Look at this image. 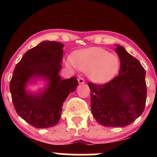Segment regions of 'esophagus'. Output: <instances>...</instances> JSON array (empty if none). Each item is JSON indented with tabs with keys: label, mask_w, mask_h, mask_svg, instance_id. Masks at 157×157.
Instances as JSON below:
<instances>
[{
	"label": "esophagus",
	"mask_w": 157,
	"mask_h": 157,
	"mask_svg": "<svg viewBox=\"0 0 157 157\" xmlns=\"http://www.w3.org/2000/svg\"><path fill=\"white\" fill-rule=\"evenodd\" d=\"M77 80H78V82L80 84H83V83H85V80L83 78H82V77H78V79H77Z\"/></svg>",
	"instance_id": "34e87169"
}]
</instances>
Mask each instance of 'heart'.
<instances>
[{"label":"heart","instance_id":"heart-1","mask_svg":"<svg viewBox=\"0 0 157 157\" xmlns=\"http://www.w3.org/2000/svg\"><path fill=\"white\" fill-rule=\"evenodd\" d=\"M81 71L87 72L91 80L103 83L111 80L118 73L120 60L117 55L101 48H90L77 53L68 61Z\"/></svg>","mask_w":157,"mask_h":157}]
</instances>
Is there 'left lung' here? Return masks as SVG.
<instances>
[{
	"label": "left lung",
	"mask_w": 157,
	"mask_h": 157,
	"mask_svg": "<svg viewBox=\"0 0 157 157\" xmlns=\"http://www.w3.org/2000/svg\"><path fill=\"white\" fill-rule=\"evenodd\" d=\"M116 46L120 59L117 76L102 85L88 82L91 113L105 127L130 125L144 111L147 98L145 70L122 46Z\"/></svg>",
	"instance_id": "8db88e82"
}]
</instances>
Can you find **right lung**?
<instances>
[{"mask_svg":"<svg viewBox=\"0 0 157 157\" xmlns=\"http://www.w3.org/2000/svg\"><path fill=\"white\" fill-rule=\"evenodd\" d=\"M63 48L61 43L43 41L24 54L12 74L10 89L16 112L37 128L58 123L63 104L78 86L77 77L62 80L59 75ZM35 78H44L48 84L43 91L32 94L26 91L25 86Z\"/></svg>","mask_w":157,"mask_h":157,"instance_id":"1","label":"right lung"}]
</instances>
